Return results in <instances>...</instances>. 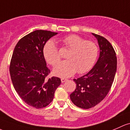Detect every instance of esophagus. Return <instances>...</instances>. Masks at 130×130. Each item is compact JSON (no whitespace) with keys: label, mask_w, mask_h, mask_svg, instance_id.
Returning <instances> with one entry per match:
<instances>
[{"label":"esophagus","mask_w":130,"mask_h":130,"mask_svg":"<svg viewBox=\"0 0 130 130\" xmlns=\"http://www.w3.org/2000/svg\"><path fill=\"white\" fill-rule=\"evenodd\" d=\"M67 80V79H66V78H61V83L65 82H66Z\"/></svg>","instance_id":"obj_1"}]
</instances>
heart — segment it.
Returning a JSON list of instances; mask_svg holds the SVG:
<instances>
[{
	"label": "heart",
	"instance_id": "obj_1",
	"mask_svg": "<svg viewBox=\"0 0 130 130\" xmlns=\"http://www.w3.org/2000/svg\"><path fill=\"white\" fill-rule=\"evenodd\" d=\"M61 41L70 50L67 55V60L61 61L54 68V75L66 78L73 75L77 71L84 73L92 69L98 55V47L95 42L85 40L74 34L65 37ZM43 54L47 62L53 66L60 60L58 49L53 41L45 45Z\"/></svg>",
	"mask_w": 130,
	"mask_h": 130
}]
</instances>
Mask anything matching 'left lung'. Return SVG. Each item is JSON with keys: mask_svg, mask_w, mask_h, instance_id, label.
I'll return each instance as SVG.
<instances>
[{"mask_svg": "<svg viewBox=\"0 0 130 130\" xmlns=\"http://www.w3.org/2000/svg\"><path fill=\"white\" fill-rule=\"evenodd\" d=\"M97 39L100 56L92 69L81 77L73 79L76 89L70 94L75 105L88 109L104 99L111 88L117 72V59L111 43L99 35L93 34Z\"/></svg>", "mask_w": 130, "mask_h": 130, "instance_id": "1", "label": "left lung"}]
</instances>
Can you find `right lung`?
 Listing matches in <instances>:
<instances>
[{"label": "right lung", "instance_id": "right-lung-1", "mask_svg": "<svg viewBox=\"0 0 130 130\" xmlns=\"http://www.w3.org/2000/svg\"><path fill=\"white\" fill-rule=\"evenodd\" d=\"M57 33L37 30L19 41L10 64L11 80L15 90L24 102L35 108H42L52 102L61 80L52 76L43 54L46 42Z\"/></svg>", "mask_w": 130, "mask_h": 130}]
</instances>
